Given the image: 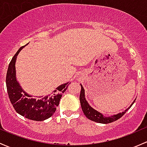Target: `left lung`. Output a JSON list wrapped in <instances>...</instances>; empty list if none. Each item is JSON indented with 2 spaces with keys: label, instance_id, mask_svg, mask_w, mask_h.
<instances>
[{
  "label": "left lung",
  "instance_id": "obj_1",
  "mask_svg": "<svg viewBox=\"0 0 147 147\" xmlns=\"http://www.w3.org/2000/svg\"><path fill=\"white\" fill-rule=\"evenodd\" d=\"M81 86V91H80V105L83 111V113L84 114V115L86 116V117L87 119L92 120L93 121H95L97 123H101V124H108V123L113 122V121H117V119H119V118H121L126 112H127L128 109H130L131 106H132L133 104L134 103L136 100H134V102L131 104L129 107L128 108L125 109L124 112H119V113L116 114V115H112V116L109 117H106L104 116L101 112H98L97 110L94 109V108L92 107L90 105H89L88 102L86 100L85 98V93H84V90L83 88L82 85L80 84Z\"/></svg>",
  "mask_w": 147,
  "mask_h": 147
}]
</instances>
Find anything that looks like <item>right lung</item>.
Wrapping results in <instances>:
<instances>
[{"instance_id": "1", "label": "right lung", "mask_w": 147, "mask_h": 147, "mask_svg": "<svg viewBox=\"0 0 147 147\" xmlns=\"http://www.w3.org/2000/svg\"><path fill=\"white\" fill-rule=\"evenodd\" d=\"M20 47L12 58L6 75V87L8 97L15 110L28 119L34 121H44L53 116L58 106L62 95L71 82H66L59 85L53 92V94L46 96H38V98L26 92L16 78V63L17 56L23 47ZM41 97V99L39 97Z\"/></svg>"}]
</instances>
